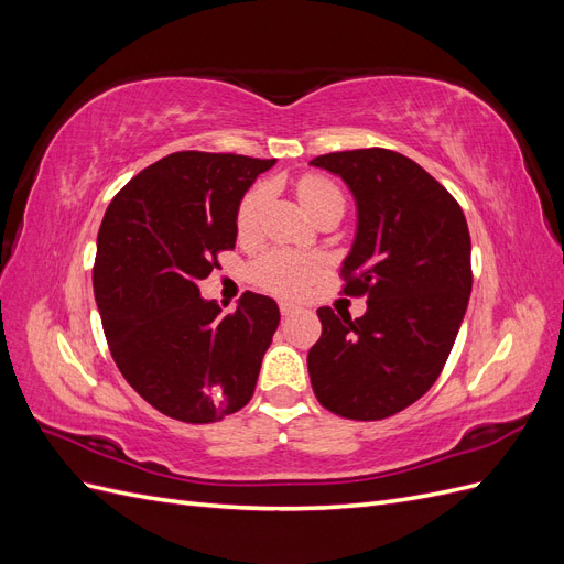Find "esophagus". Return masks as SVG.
<instances>
[{"label": "esophagus", "instance_id": "obj_1", "mask_svg": "<svg viewBox=\"0 0 564 564\" xmlns=\"http://www.w3.org/2000/svg\"><path fill=\"white\" fill-rule=\"evenodd\" d=\"M301 311V305L299 303H292V301H280V313L284 315V317H289V315H296Z\"/></svg>", "mask_w": 564, "mask_h": 564}]
</instances>
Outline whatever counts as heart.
<instances>
[{"label": "heart", "instance_id": "1", "mask_svg": "<svg viewBox=\"0 0 564 564\" xmlns=\"http://www.w3.org/2000/svg\"><path fill=\"white\" fill-rule=\"evenodd\" d=\"M296 195L305 212L315 209L317 204L327 199H340V193L336 187L317 176L301 178ZM263 202H265V187L263 185L251 187V191L242 197L240 209H237V232L249 235L253 230ZM317 272H319L317 259H311V256H299V253H286V251H272L263 256V259L253 268L256 280L280 294H301L303 289L317 278Z\"/></svg>", "mask_w": 564, "mask_h": 564}]
</instances>
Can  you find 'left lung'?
<instances>
[{
    "mask_svg": "<svg viewBox=\"0 0 564 564\" xmlns=\"http://www.w3.org/2000/svg\"><path fill=\"white\" fill-rule=\"evenodd\" d=\"M311 164L355 199L340 275L346 294L367 296L362 317L317 311L311 383L329 412L379 421L416 402L447 362L473 286L468 224L445 187L400 152H329Z\"/></svg>",
    "mask_w": 564,
    "mask_h": 564,
    "instance_id": "left-lung-1",
    "label": "left lung"
}]
</instances>
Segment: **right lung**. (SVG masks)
<instances>
[{
  "label": "right lung",
  "instance_id": "obj_1",
  "mask_svg": "<svg viewBox=\"0 0 564 564\" xmlns=\"http://www.w3.org/2000/svg\"><path fill=\"white\" fill-rule=\"evenodd\" d=\"M275 160L183 150L115 195L96 240L94 296L122 377L158 412L212 423L242 409L280 324L270 296L232 313L199 294L235 249L237 209Z\"/></svg>",
  "mask_w": 564,
  "mask_h": 564
}]
</instances>
